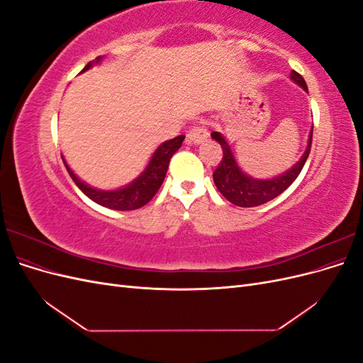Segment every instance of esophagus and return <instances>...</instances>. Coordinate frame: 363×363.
<instances>
[{"instance_id":"34e87169","label":"esophagus","mask_w":363,"mask_h":363,"mask_svg":"<svg viewBox=\"0 0 363 363\" xmlns=\"http://www.w3.org/2000/svg\"><path fill=\"white\" fill-rule=\"evenodd\" d=\"M207 138V131L206 128H203L201 125L195 124L194 127H191V130L188 131V136H186V139H188V142H195V144H199V142L204 140Z\"/></svg>"}]
</instances>
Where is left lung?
<instances>
[{"mask_svg": "<svg viewBox=\"0 0 363 363\" xmlns=\"http://www.w3.org/2000/svg\"><path fill=\"white\" fill-rule=\"evenodd\" d=\"M291 79L296 84H300L304 91H307V84L301 74L292 71ZM312 133H313V127L311 130L309 142H307V148L304 151L303 157L300 159V162H296L288 172H284L279 175V177L271 179V180H257V179L248 177V175H245L239 169L233 152L230 150L223 135L218 133V131H212L211 136L223 148V159L219 162L216 169L213 171V182L216 184L218 191L221 192L230 203H233L239 207H256L274 200L281 192L286 191L295 182V179L300 175L307 157H309L311 147H312Z\"/></svg>", "mask_w": 363, "mask_h": 363, "instance_id": "left-lung-1", "label": "left lung"}]
</instances>
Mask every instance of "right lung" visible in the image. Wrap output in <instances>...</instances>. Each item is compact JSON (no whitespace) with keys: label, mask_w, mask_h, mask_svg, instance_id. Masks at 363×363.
Instances as JSON below:
<instances>
[{"label":"right lung","mask_w":363,"mask_h":363,"mask_svg":"<svg viewBox=\"0 0 363 363\" xmlns=\"http://www.w3.org/2000/svg\"><path fill=\"white\" fill-rule=\"evenodd\" d=\"M100 59L101 57H96L95 63L100 62ZM91 67H92V63H87L83 68V71L89 69ZM183 140H184V136L180 135L171 140L163 142V144L155 151V155H152L147 169L142 172L133 183L125 186V188H123V189H118V191H98V189L91 188V186L83 183L69 169L65 159H63V163H65V167H67L74 183L79 186L80 191L86 196H89V199L92 201H95L96 204L113 208V211H135V208H139L142 206H145L147 203H150L152 196L157 194L159 188L164 180V175H167L169 160H171L174 152L182 147Z\"/></svg>","instance_id":"add662e5"}]
</instances>
